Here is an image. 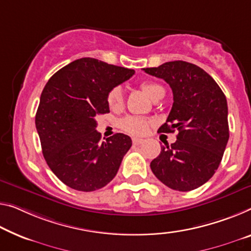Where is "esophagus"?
<instances>
[{
    "instance_id": "obj_1",
    "label": "esophagus",
    "mask_w": 251,
    "mask_h": 251,
    "mask_svg": "<svg viewBox=\"0 0 251 251\" xmlns=\"http://www.w3.org/2000/svg\"><path fill=\"white\" fill-rule=\"evenodd\" d=\"M144 139H139V138H133L132 139V142H133V145H136V146H138V145H141V144H144Z\"/></svg>"
}]
</instances>
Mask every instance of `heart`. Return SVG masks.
Wrapping results in <instances>:
<instances>
[{
    "instance_id": "obj_1",
    "label": "heart",
    "mask_w": 251,
    "mask_h": 251,
    "mask_svg": "<svg viewBox=\"0 0 251 251\" xmlns=\"http://www.w3.org/2000/svg\"><path fill=\"white\" fill-rule=\"evenodd\" d=\"M140 87L148 94L150 99L155 100L160 93L165 92L164 87L153 82L141 83ZM123 91L120 86H115L111 90L106 96L107 105L111 110H120L123 106ZM150 126V120L141 117H126L120 121V126L123 131L134 136H141L147 132Z\"/></svg>"
}]
</instances>
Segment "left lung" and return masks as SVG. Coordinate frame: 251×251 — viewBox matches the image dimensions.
Here are the masks:
<instances>
[{"label":"left lung","mask_w":251,"mask_h":251,"mask_svg":"<svg viewBox=\"0 0 251 251\" xmlns=\"http://www.w3.org/2000/svg\"><path fill=\"white\" fill-rule=\"evenodd\" d=\"M169 84L174 103L158 132L178 131L150 163L155 176L175 191L195 190L214 175L229 140L228 104L217 82L201 67L183 60L142 68Z\"/></svg>","instance_id":"8db88e82"}]
</instances>
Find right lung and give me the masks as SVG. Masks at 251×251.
Instances as JSON below:
<instances>
[{"mask_svg":"<svg viewBox=\"0 0 251 251\" xmlns=\"http://www.w3.org/2000/svg\"><path fill=\"white\" fill-rule=\"evenodd\" d=\"M133 74V69L86 57L59 69L46 84L36 128L49 168L65 185L92 192L117 175L132 141L123 133L101 141L95 118L110 112L107 93Z\"/></svg>","mask_w":251,"mask_h":251,"instance_id":"right-lung-1","label":"right lung"}]
</instances>
